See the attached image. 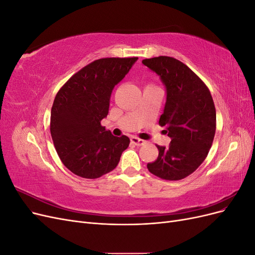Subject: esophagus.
I'll use <instances>...</instances> for the list:
<instances>
[{
    "mask_svg": "<svg viewBox=\"0 0 255 255\" xmlns=\"http://www.w3.org/2000/svg\"><path fill=\"white\" fill-rule=\"evenodd\" d=\"M130 142L135 145H142L145 143V140H142V139H140V138L133 136V137H130Z\"/></svg>",
    "mask_w": 255,
    "mask_h": 255,
    "instance_id": "1",
    "label": "esophagus"
}]
</instances>
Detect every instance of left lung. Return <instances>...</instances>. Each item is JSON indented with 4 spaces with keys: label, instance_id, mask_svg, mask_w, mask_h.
Returning <instances> with one entry per match:
<instances>
[{
    "label": "left lung",
    "instance_id": "obj_1",
    "mask_svg": "<svg viewBox=\"0 0 255 255\" xmlns=\"http://www.w3.org/2000/svg\"><path fill=\"white\" fill-rule=\"evenodd\" d=\"M155 72L167 91L159 126L171 138L168 146L156 145L158 157L146 165L160 179L179 181L201 165L216 132V110L210 90L182 61L169 56L142 60Z\"/></svg>",
    "mask_w": 255,
    "mask_h": 255
}]
</instances>
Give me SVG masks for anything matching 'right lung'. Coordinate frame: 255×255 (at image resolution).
<instances>
[{
	"instance_id": "obj_1",
	"label": "right lung",
	"mask_w": 255,
	"mask_h": 255,
	"mask_svg": "<svg viewBox=\"0 0 255 255\" xmlns=\"http://www.w3.org/2000/svg\"><path fill=\"white\" fill-rule=\"evenodd\" d=\"M138 57H110L92 61L69 79L54 99L51 136L63 164L74 174L97 179L117 167L129 144L101 126L117 85Z\"/></svg>"
}]
</instances>
